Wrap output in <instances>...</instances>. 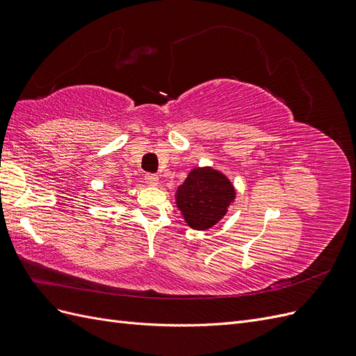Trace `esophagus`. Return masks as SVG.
I'll return each mask as SVG.
<instances>
[{
	"instance_id": "obj_1",
	"label": "esophagus",
	"mask_w": 356,
	"mask_h": 356,
	"mask_svg": "<svg viewBox=\"0 0 356 356\" xmlns=\"http://www.w3.org/2000/svg\"><path fill=\"white\" fill-rule=\"evenodd\" d=\"M144 181L147 182L148 186H152V187H156V186H159V177H157L156 174H145V177H144Z\"/></svg>"
}]
</instances>
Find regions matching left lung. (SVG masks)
Returning a JSON list of instances; mask_svg holds the SVG:
<instances>
[{"mask_svg": "<svg viewBox=\"0 0 356 356\" xmlns=\"http://www.w3.org/2000/svg\"><path fill=\"white\" fill-rule=\"evenodd\" d=\"M234 197L230 179L211 166L193 169L175 193L178 209L195 230H208L217 224Z\"/></svg>", "mask_w": 356, "mask_h": 356, "instance_id": "8db88e82", "label": "left lung"}]
</instances>
